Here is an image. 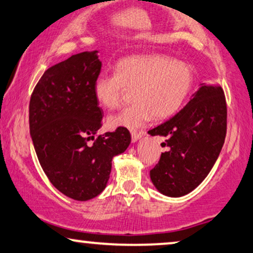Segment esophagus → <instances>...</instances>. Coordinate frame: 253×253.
Here are the masks:
<instances>
[{
  "instance_id": "1",
  "label": "esophagus",
  "mask_w": 253,
  "mask_h": 253,
  "mask_svg": "<svg viewBox=\"0 0 253 253\" xmlns=\"http://www.w3.org/2000/svg\"><path fill=\"white\" fill-rule=\"evenodd\" d=\"M144 131H131V139L132 142H137L141 137L144 135Z\"/></svg>"
}]
</instances>
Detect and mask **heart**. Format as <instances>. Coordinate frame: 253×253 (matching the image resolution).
<instances>
[{
	"mask_svg": "<svg viewBox=\"0 0 253 253\" xmlns=\"http://www.w3.org/2000/svg\"><path fill=\"white\" fill-rule=\"evenodd\" d=\"M193 85L189 64L164 55H137L122 60L115 75H99L93 95L99 105L115 109L126 90H133V104L108 118L110 127L138 129L152 117L164 120L179 110Z\"/></svg>",
	"mask_w": 253,
	"mask_h": 253,
	"instance_id": "obj_1",
	"label": "heart"
}]
</instances>
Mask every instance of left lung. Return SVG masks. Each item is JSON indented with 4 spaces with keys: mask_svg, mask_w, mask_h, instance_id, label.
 <instances>
[{
    "mask_svg": "<svg viewBox=\"0 0 253 253\" xmlns=\"http://www.w3.org/2000/svg\"><path fill=\"white\" fill-rule=\"evenodd\" d=\"M226 101L219 85H202L188 104L169 121L149 130L163 136L160 162L150 178L169 197L188 195L210 172L226 136Z\"/></svg>",
    "mask_w": 253,
    "mask_h": 253,
    "instance_id": "obj_1",
    "label": "left lung"
}]
</instances>
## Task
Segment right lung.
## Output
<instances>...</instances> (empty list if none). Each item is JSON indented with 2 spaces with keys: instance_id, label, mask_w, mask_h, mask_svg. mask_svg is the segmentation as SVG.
Listing matches in <instances>:
<instances>
[{
  "instance_id": "right-lung-1",
  "label": "right lung",
  "mask_w": 253,
  "mask_h": 253,
  "mask_svg": "<svg viewBox=\"0 0 253 253\" xmlns=\"http://www.w3.org/2000/svg\"><path fill=\"white\" fill-rule=\"evenodd\" d=\"M97 52H80L45 70L29 104L30 135L41 167L58 191L81 202L105 189L112 158L131 142L123 126L95 137L103 118L93 95L102 68Z\"/></svg>"
}]
</instances>
